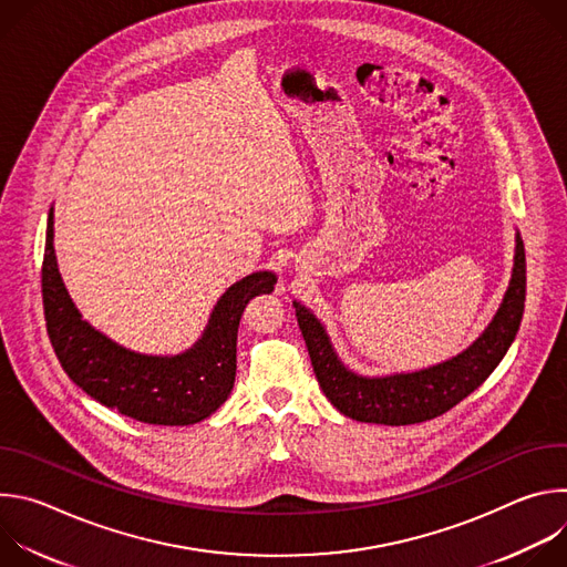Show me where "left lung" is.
Instances as JSON below:
<instances>
[{
	"instance_id": "1",
	"label": "left lung",
	"mask_w": 567,
	"mask_h": 567,
	"mask_svg": "<svg viewBox=\"0 0 567 567\" xmlns=\"http://www.w3.org/2000/svg\"><path fill=\"white\" fill-rule=\"evenodd\" d=\"M525 287V247L516 233L512 280L487 330L449 361L388 377H363L346 368L320 320L305 305L293 302V307L316 379L334 409L357 422L406 426L451 411L496 370L520 328Z\"/></svg>"
}]
</instances>
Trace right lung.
Here are the masks:
<instances>
[{
    "mask_svg": "<svg viewBox=\"0 0 567 567\" xmlns=\"http://www.w3.org/2000/svg\"><path fill=\"white\" fill-rule=\"evenodd\" d=\"M276 280L271 271H256L230 285L190 350L175 357L138 354L94 330L75 309L58 271L49 210L42 302L55 357L78 388L143 424L188 426L221 406L235 383L239 318L251 298L274 291Z\"/></svg>",
    "mask_w": 567,
    "mask_h": 567,
    "instance_id": "1",
    "label": "right lung"
}]
</instances>
